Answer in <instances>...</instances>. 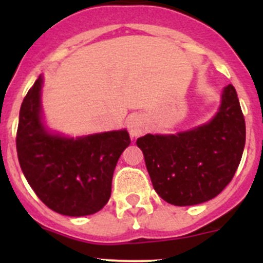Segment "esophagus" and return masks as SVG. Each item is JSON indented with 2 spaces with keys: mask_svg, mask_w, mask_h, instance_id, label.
Segmentation results:
<instances>
[{
  "mask_svg": "<svg viewBox=\"0 0 263 263\" xmlns=\"http://www.w3.org/2000/svg\"><path fill=\"white\" fill-rule=\"evenodd\" d=\"M127 127L131 137H139L145 132V121L142 117L134 115L127 119Z\"/></svg>",
  "mask_w": 263,
  "mask_h": 263,
  "instance_id": "1",
  "label": "esophagus"
}]
</instances>
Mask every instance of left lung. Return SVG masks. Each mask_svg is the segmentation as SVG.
Here are the masks:
<instances>
[{
  "mask_svg": "<svg viewBox=\"0 0 263 263\" xmlns=\"http://www.w3.org/2000/svg\"><path fill=\"white\" fill-rule=\"evenodd\" d=\"M136 144L164 201L192 206L216 197L234 177L246 145V122L234 86L224 87L219 110L206 123L177 134H147Z\"/></svg>",
  "mask_w": 263,
  "mask_h": 263,
  "instance_id": "left-lung-1",
  "label": "left lung"
}]
</instances>
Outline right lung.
Returning <instances> with one entry per match:
<instances>
[{"label": "right lung", "instance_id": "add662e5", "mask_svg": "<svg viewBox=\"0 0 263 263\" xmlns=\"http://www.w3.org/2000/svg\"><path fill=\"white\" fill-rule=\"evenodd\" d=\"M42 87L41 75L20 108L16 150L21 171L50 210L66 216L98 213L110 197L117 161L131 144L128 132L70 137L52 131L43 117Z\"/></svg>", "mask_w": 263, "mask_h": 263}]
</instances>
